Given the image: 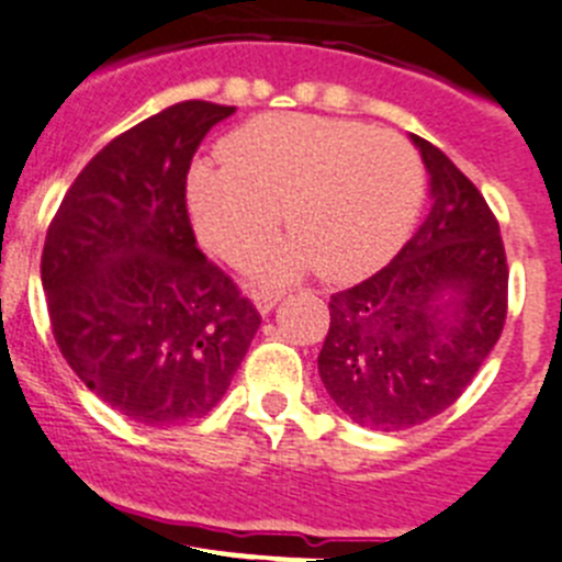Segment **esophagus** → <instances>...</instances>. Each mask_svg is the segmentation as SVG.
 <instances>
[{
    "instance_id": "1",
    "label": "esophagus",
    "mask_w": 562,
    "mask_h": 562,
    "mask_svg": "<svg viewBox=\"0 0 562 562\" xmlns=\"http://www.w3.org/2000/svg\"><path fill=\"white\" fill-rule=\"evenodd\" d=\"M280 300H282V291H269V288H266V291H255V305L262 316L274 311V305Z\"/></svg>"
}]
</instances>
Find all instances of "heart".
I'll list each match as a JSON object with an SVG mask.
<instances>
[{"mask_svg":"<svg viewBox=\"0 0 562 562\" xmlns=\"http://www.w3.org/2000/svg\"><path fill=\"white\" fill-rule=\"evenodd\" d=\"M226 165L195 161L184 206L201 246L246 266L280 224L271 274L358 280L417 224L426 170L401 134L318 114H266L232 131Z\"/></svg>","mask_w":562,"mask_h":562,"instance_id":"b5f03b06","label":"heart"}]
</instances>
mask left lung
<instances>
[{"label": "left lung", "instance_id": "8db88e82", "mask_svg": "<svg viewBox=\"0 0 562 562\" xmlns=\"http://www.w3.org/2000/svg\"><path fill=\"white\" fill-rule=\"evenodd\" d=\"M431 210L386 269L330 296L318 375L352 423L403 431L459 401L507 318V255L476 184L412 134Z\"/></svg>", "mask_w": 562, "mask_h": 562}]
</instances>
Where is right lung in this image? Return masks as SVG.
Returning <instances> with one entry per match:
<instances>
[{"instance_id": "right-lung-1", "label": "right lung", "mask_w": 562, "mask_h": 562, "mask_svg": "<svg viewBox=\"0 0 562 562\" xmlns=\"http://www.w3.org/2000/svg\"><path fill=\"white\" fill-rule=\"evenodd\" d=\"M235 105L184 100L111 139L60 201L42 285L60 356L100 401L150 428L218 406L260 313L201 255L190 161Z\"/></svg>"}]
</instances>
